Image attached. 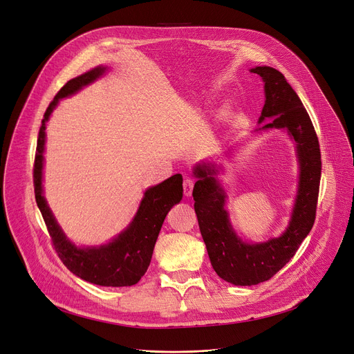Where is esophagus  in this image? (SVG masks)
Wrapping results in <instances>:
<instances>
[{
    "instance_id": "1",
    "label": "esophagus",
    "mask_w": 354,
    "mask_h": 354,
    "mask_svg": "<svg viewBox=\"0 0 354 354\" xmlns=\"http://www.w3.org/2000/svg\"><path fill=\"white\" fill-rule=\"evenodd\" d=\"M194 180H191V178H185L184 180V183H183V189H184V195L185 197H191V194H192V189H194Z\"/></svg>"
}]
</instances>
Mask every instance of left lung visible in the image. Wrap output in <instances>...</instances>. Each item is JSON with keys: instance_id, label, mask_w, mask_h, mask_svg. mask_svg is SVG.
<instances>
[{"instance_id": "left-lung-1", "label": "left lung", "mask_w": 354, "mask_h": 354, "mask_svg": "<svg viewBox=\"0 0 354 354\" xmlns=\"http://www.w3.org/2000/svg\"><path fill=\"white\" fill-rule=\"evenodd\" d=\"M250 73L259 74L264 82L266 102L259 118V129L286 128L297 143L299 160V188L294 212L287 230L280 238L264 243H245L232 229L225 211L226 195L212 177L214 167L197 166L194 174V209L207 246L211 264L218 276L234 286H254L270 280L297 253L299 245L310 232L317 216L321 183V149L310 118L297 93L286 77L276 68L260 66Z\"/></svg>"}]
</instances>
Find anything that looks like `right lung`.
<instances>
[{"label":"right lung","instance_id":"obj_1","mask_svg":"<svg viewBox=\"0 0 354 354\" xmlns=\"http://www.w3.org/2000/svg\"><path fill=\"white\" fill-rule=\"evenodd\" d=\"M105 71L95 67L67 82L49 104L42 127L39 129L33 165V187L36 204L41 209L53 249L63 264L77 277L102 287H128L136 284L150 264L153 249L159 236L165 218L174 204L183 198V177L174 174L163 183L149 188L136 212L135 219L115 241L106 246L80 249L66 239L64 233L55 221L42 194V167L45 149V129L49 116L59 100L74 94L82 87L93 83Z\"/></svg>","mask_w":354,"mask_h":354}]
</instances>
